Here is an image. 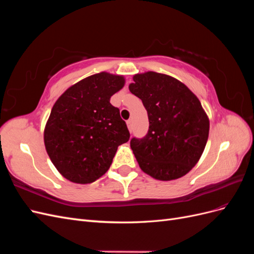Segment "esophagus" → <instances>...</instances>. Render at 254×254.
<instances>
[{
	"instance_id": "obj_1",
	"label": "esophagus",
	"mask_w": 254,
	"mask_h": 254,
	"mask_svg": "<svg viewBox=\"0 0 254 254\" xmlns=\"http://www.w3.org/2000/svg\"><path fill=\"white\" fill-rule=\"evenodd\" d=\"M127 127L129 129V131L131 132L132 131V120H128L127 121Z\"/></svg>"
}]
</instances>
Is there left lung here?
<instances>
[{
  "label": "left lung",
  "instance_id": "left-lung-1",
  "mask_svg": "<svg viewBox=\"0 0 254 254\" xmlns=\"http://www.w3.org/2000/svg\"><path fill=\"white\" fill-rule=\"evenodd\" d=\"M133 81L129 90L142 99L149 129L142 139L132 137L130 147L144 173L162 181L178 179L200 159L209 118L193 92L172 76L145 72Z\"/></svg>",
  "mask_w": 254,
  "mask_h": 254
}]
</instances>
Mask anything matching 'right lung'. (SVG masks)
Listing matches in <instances>:
<instances>
[{
  "instance_id": "add662e5",
  "label": "right lung",
  "mask_w": 254,
  "mask_h": 254,
  "mask_svg": "<svg viewBox=\"0 0 254 254\" xmlns=\"http://www.w3.org/2000/svg\"><path fill=\"white\" fill-rule=\"evenodd\" d=\"M124 76L107 72L73 84L54 104L44 128L48 155L65 179L86 184L106 174L120 145L130 133L111 96Z\"/></svg>"
}]
</instances>
